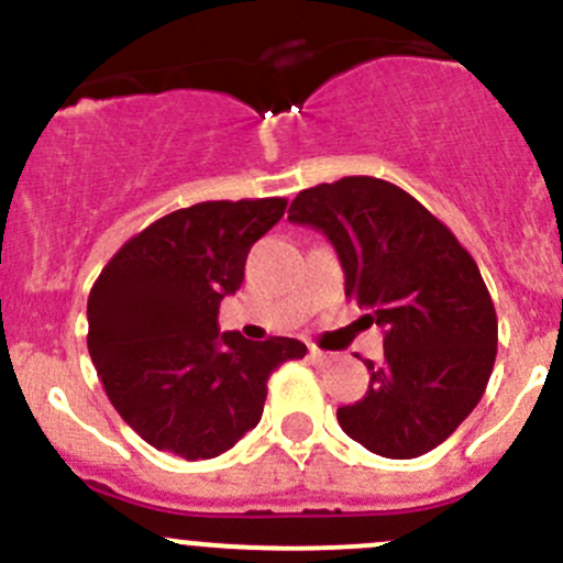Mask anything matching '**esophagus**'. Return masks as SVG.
<instances>
[{
  "label": "esophagus",
  "mask_w": 563,
  "mask_h": 563,
  "mask_svg": "<svg viewBox=\"0 0 563 563\" xmlns=\"http://www.w3.org/2000/svg\"><path fill=\"white\" fill-rule=\"evenodd\" d=\"M309 358H312V365H329L331 362V356L325 351H320V347H309Z\"/></svg>",
  "instance_id": "34e87169"
}]
</instances>
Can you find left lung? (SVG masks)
Wrapping results in <instances>:
<instances>
[{"label":"left lung","mask_w":563,"mask_h":563,"mask_svg":"<svg viewBox=\"0 0 563 563\" xmlns=\"http://www.w3.org/2000/svg\"><path fill=\"white\" fill-rule=\"evenodd\" d=\"M292 223L334 245L345 296L384 329L365 398L336 409L342 431L384 459L442 445L478 406L497 353V314L478 265L445 223L376 176L301 190Z\"/></svg>","instance_id":"1"}]
</instances>
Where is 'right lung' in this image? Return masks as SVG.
Masks as SVG:
<instances>
[{
	"mask_svg": "<svg viewBox=\"0 0 563 563\" xmlns=\"http://www.w3.org/2000/svg\"><path fill=\"white\" fill-rule=\"evenodd\" d=\"M285 207L240 198L176 210L126 240L96 278L90 358L118 415L157 451L187 462L227 453L260 422L271 373L307 353L290 336L251 342L218 329L251 245Z\"/></svg>",
	"mask_w": 563,
	"mask_h": 563,
	"instance_id": "add662e5",
	"label": "right lung"
}]
</instances>
